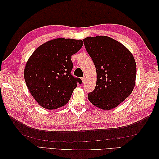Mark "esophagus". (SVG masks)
<instances>
[{"instance_id": "esophagus-1", "label": "esophagus", "mask_w": 159, "mask_h": 159, "mask_svg": "<svg viewBox=\"0 0 159 159\" xmlns=\"http://www.w3.org/2000/svg\"><path fill=\"white\" fill-rule=\"evenodd\" d=\"M81 80H82V82H84L85 80V77H83V78H81Z\"/></svg>"}]
</instances>
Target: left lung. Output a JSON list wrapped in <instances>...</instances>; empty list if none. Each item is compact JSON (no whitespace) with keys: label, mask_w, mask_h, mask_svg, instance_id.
Returning a JSON list of instances; mask_svg holds the SVG:
<instances>
[{"label":"left lung","mask_w":159,"mask_h":159,"mask_svg":"<svg viewBox=\"0 0 159 159\" xmlns=\"http://www.w3.org/2000/svg\"><path fill=\"white\" fill-rule=\"evenodd\" d=\"M84 46L97 72V82L89 102L104 110L112 109L131 93L137 66L131 53L121 43L103 36L88 37Z\"/></svg>","instance_id":"obj_1"}]
</instances>
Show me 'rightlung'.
Here are the masks:
<instances>
[{"label": "right lung", "mask_w": 159, "mask_h": 159, "mask_svg": "<svg viewBox=\"0 0 159 159\" xmlns=\"http://www.w3.org/2000/svg\"><path fill=\"white\" fill-rule=\"evenodd\" d=\"M84 44L81 40L57 38L33 52L25 69V80L30 93L42 107L55 109L69 102L80 78L71 75V56Z\"/></svg>", "instance_id": "1"}]
</instances>
